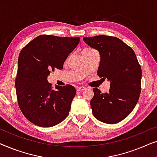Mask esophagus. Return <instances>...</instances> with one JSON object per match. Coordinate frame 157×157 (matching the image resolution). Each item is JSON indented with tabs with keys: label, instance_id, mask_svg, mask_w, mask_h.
Returning <instances> with one entry per match:
<instances>
[{
	"label": "esophagus",
	"instance_id": "34e87169",
	"mask_svg": "<svg viewBox=\"0 0 157 157\" xmlns=\"http://www.w3.org/2000/svg\"><path fill=\"white\" fill-rule=\"evenodd\" d=\"M76 89H77V91H83V90L86 89V87L83 86H79V87L77 88Z\"/></svg>",
	"mask_w": 157,
	"mask_h": 157
}]
</instances>
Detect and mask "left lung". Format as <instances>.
<instances>
[{"instance_id":"obj_1","label":"left lung","mask_w":157,"mask_h":157,"mask_svg":"<svg viewBox=\"0 0 157 157\" xmlns=\"http://www.w3.org/2000/svg\"><path fill=\"white\" fill-rule=\"evenodd\" d=\"M99 52L97 75L111 81L109 93L94 88L91 107L94 117L113 124L127 117L134 109L141 94V68L133 49L113 36L105 35L83 38Z\"/></svg>"}]
</instances>
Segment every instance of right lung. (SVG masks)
Masks as SVG:
<instances>
[{"label":"right lung","mask_w":157,"mask_h":157,"mask_svg":"<svg viewBox=\"0 0 157 157\" xmlns=\"http://www.w3.org/2000/svg\"><path fill=\"white\" fill-rule=\"evenodd\" d=\"M79 41V37L40 35L21 50L15 85L19 108L31 123L51 127L67 117L76 89L69 84L53 89L47 77L55 68H63Z\"/></svg>","instance_id":"right-lung-1"}]
</instances>
